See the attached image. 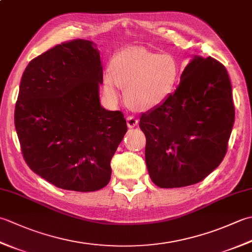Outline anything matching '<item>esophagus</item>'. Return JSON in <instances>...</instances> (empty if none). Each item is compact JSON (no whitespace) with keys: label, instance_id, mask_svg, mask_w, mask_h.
I'll list each match as a JSON object with an SVG mask.
<instances>
[{"label":"esophagus","instance_id":"1","mask_svg":"<svg viewBox=\"0 0 252 252\" xmlns=\"http://www.w3.org/2000/svg\"><path fill=\"white\" fill-rule=\"evenodd\" d=\"M126 123H127V126H129L130 129H132V127H134V126H137L138 120L136 119L134 116H129L126 118Z\"/></svg>","mask_w":252,"mask_h":252}]
</instances>
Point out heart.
Returning a JSON list of instances; mask_svg holds the SVG:
<instances>
[{"instance_id": "b5f03b06", "label": "heart", "mask_w": 252, "mask_h": 252, "mask_svg": "<svg viewBox=\"0 0 252 252\" xmlns=\"http://www.w3.org/2000/svg\"><path fill=\"white\" fill-rule=\"evenodd\" d=\"M180 78V66L172 55L157 54L143 47H131L114 56L110 72L103 77L105 94L118 97V88H126L130 106L153 109L172 95Z\"/></svg>"}]
</instances>
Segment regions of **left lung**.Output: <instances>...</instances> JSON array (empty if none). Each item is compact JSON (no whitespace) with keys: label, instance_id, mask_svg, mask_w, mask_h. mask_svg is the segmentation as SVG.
Listing matches in <instances>:
<instances>
[{"label":"left lung","instance_id":"obj_1","mask_svg":"<svg viewBox=\"0 0 252 252\" xmlns=\"http://www.w3.org/2000/svg\"><path fill=\"white\" fill-rule=\"evenodd\" d=\"M234 120L225 67L212 57L195 55L174 93L140 118L152 181L161 189L202 181L225 156Z\"/></svg>","mask_w":252,"mask_h":252}]
</instances>
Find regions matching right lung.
Listing matches in <instances>:
<instances>
[{
	"mask_svg": "<svg viewBox=\"0 0 252 252\" xmlns=\"http://www.w3.org/2000/svg\"><path fill=\"white\" fill-rule=\"evenodd\" d=\"M103 66L96 45L73 40L32 60L21 77L15 127L25 161L58 189L94 191L127 131L121 111L100 106Z\"/></svg>",
	"mask_w": 252,
	"mask_h": 252,
	"instance_id": "right-lung-1",
	"label": "right lung"
}]
</instances>
